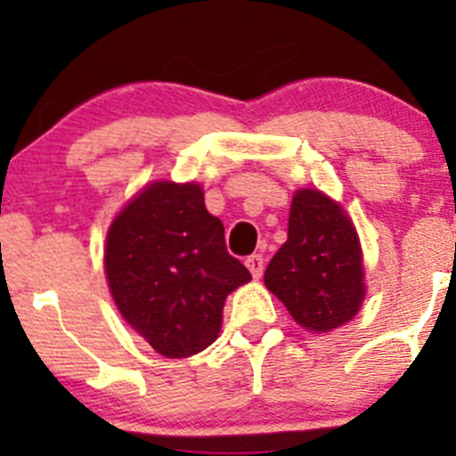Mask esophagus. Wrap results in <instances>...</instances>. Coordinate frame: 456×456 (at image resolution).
<instances>
[{
	"instance_id": "34e87169",
	"label": "esophagus",
	"mask_w": 456,
	"mask_h": 456,
	"mask_svg": "<svg viewBox=\"0 0 456 456\" xmlns=\"http://www.w3.org/2000/svg\"><path fill=\"white\" fill-rule=\"evenodd\" d=\"M245 265H247V269H249V273L257 280L262 275V269H265V257H262L260 254H254V256L247 257Z\"/></svg>"
}]
</instances>
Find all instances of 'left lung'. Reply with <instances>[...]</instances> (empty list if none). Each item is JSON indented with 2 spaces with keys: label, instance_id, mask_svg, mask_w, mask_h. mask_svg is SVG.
<instances>
[{
  "label": "left lung",
  "instance_id": "obj_1",
  "mask_svg": "<svg viewBox=\"0 0 456 456\" xmlns=\"http://www.w3.org/2000/svg\"><path fill=\"white\" fill-rule=\"evenodd\" d=\"M265 287L309 333H330L360 314L364 254L342 202L314 187L293 191L289 238L266 266Z\"/></svg>",
  "mask_w": 456,
  "mask_h": 456
}]
</instances>
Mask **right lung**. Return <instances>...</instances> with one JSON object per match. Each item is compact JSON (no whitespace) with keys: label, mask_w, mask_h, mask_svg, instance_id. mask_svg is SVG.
Masks as SVG:
<instances>
[{"label":"right lung","mask_w":456,"mask_h":456,"mask_svg":"<svg viewBox=\"0 0 456 456\" xmlns=\"http://www.w3.org/2000/svg\"><path fill=\"white\" fill-rule=\"evenodd\" d=\"M103 269L118 314L159 355L183 360L218 339L224 300L251 273L196 181H151L108 227Z\"/></svg>","instance_id":"1"}]
</instances>
